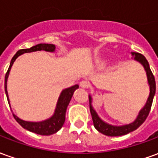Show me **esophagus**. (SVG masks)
Here are the masks:
<instances>
[{
	"mask_svg": "<svg viewBox=\"0 0 158 158\" xmlns=\"http://www.w3.org/2000/svg\"><path fill=\"white\" fill-rule=\"evenodd\" d=\"M79 86L83 88V89H87L89 87V83L85 81V80H83L81 82L79 83Z\"/></svg>",
	"mask_w": 158,
	"mask_h": 158,
	"instance_id": "esophagus-1",
	"label": "esophagus"
}]
</instances>
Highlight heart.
<instances>
[{
	"instance_id": "b5f03b06",
	"label": "heart",
	"mask_w": 158,
	"mask_h": 158,
	"mask_svg": "<svg viewBox=\"0 0 158 158\" xmlns=\"http://www.w3.org/2000/svg\"><path fill=\"white\" fill-rule=\"evenodd\" d=\"M96 65H99V66H102V65H104V64H106V59L105 58H102V57H98V58L96 59Z\"/></svg>"
}]
</instances>
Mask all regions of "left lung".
<instances>
[{
  "instance_id": "obj_1",
  "label": "left lung",
  "mask_w": 158,
  "mask_h": 158,
  "mask_svg": "<svg viewBox=\"0 0 158 158\" xmlns=\"http://www.w3.org/2000/svg\"><path fill=\"white\" fill-rule=\"evenodd\" d=\"M133 58L135 61L139 62L143 68L145 69V71L146 73V77H147V81H148V85L150 88V94L147 101H146L145 106H143V108L139 112L138 116L135 118L134 122L130 123L129 124H124V125L116 126L110 124L108 123H106L101 118L99 115L97 114L96 111L92 106V96L89 95V110L92 117L93 124L94 127L96 128L100 133H102L103 135L107 136H121L127 135L129 133L132 132L134 130H135L139 128V126L145 122V120L149 115L150 110L152 107L153 98L156 93V82H155V78L153 76L152 73L150 69L149 63L147 62L146 57L141 54H139L138 52H131Z\"/></svg>"
}]
</instances>
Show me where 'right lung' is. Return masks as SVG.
Returning a JSON list of instances; mask_svg holds the SVG:
<instances>
[{
  "mask_svg": "<svg viewBox=\"0 0 158 158\" xmlns=\"http://www.w3.org/2000/svg\"><path fill=\"white\" fill-rule=\"evenodd\" d=\"M55 50V45H52V44H38V45H35V46H32L31 48L23 49V50H19V52H17V53L11 60L8 70H7L5 76V92L6 95V97H7V102H8L9 106H11V105H10L8 93H7V79H8L9 73H10V70L12 69V64H13V62H15L16 59L18 58L19 56L23 54V53L37 52V51H45V52H54ZM78 88H79V85H75L72 86V87H69V88L63 89L60 94V96H59L57 102H56V106L55 112L53 113V115L51 118L45 119V120H43V121H40V122H29V121H25V120L19 118V117L16 116L15 114H13V117L16 119V121L19 123L23 129H27L29 131L35 133V134H38V135H53V134H55V133H56L58 130L61 129L63 123L65 122L67 107H68L69 102L71 101L73 92Z\"/></svg>",
  "mask_w": 158,
  "mask_h": 158,
  "instance_id": "add662e5",
  "label": "right lung"
}]
</instances>
